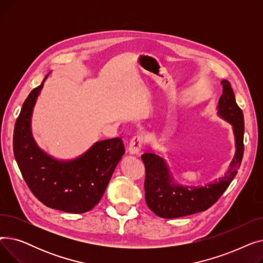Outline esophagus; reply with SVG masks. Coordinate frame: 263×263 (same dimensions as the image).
Here are the masks:
<instances>
[{
    "label": "esophagus",
    "mask_w": 263,
    "mask_h": 263,
    "mask_svg": "<svg viewBox=\"0 0 263 263\" xmlns=\"http://www.w3.org/2000/svg\"><path fill=\"white\" fill-rule=\"evenodd\" d=\"M144 143H145V139L142 134L133 136L132 140L130 141V144H129V148H128L129 153L131 155H137L141 151V149L143 148Z\"/></svg>",
    "instance_id": "1"
}]
</instances>
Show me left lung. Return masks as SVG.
Returning <instances> with one entry per match:
<instances>
[{
  "mask_svg": "<svg viewBox=\"0 0 263 263\" xmlns=\"http://www.w3.org/2000/svg\"><path fill=\"white\" fill-rule=\"evenodd\" d=\"M223 93L217 104V114L233 129L236 154L226 175L204 186H187L175 183L168 165L162 157L144 154L145 198L149 209L163 218L186 216L209 209L223 195L238 174L244 153V117L238 106L230 83L223 80Z\"/></svg>",
  "mask_w": 263,
  "mask_h": 263,
  "instance_id": "8db88e82",
  "label": "left lung"
}]
</instances>
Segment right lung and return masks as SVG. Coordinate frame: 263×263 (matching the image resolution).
<instances>
[{
    "label": "right lung",
    "instance_id": "right-lung-1",
    "mask_svg": "<svg viewBox=\"0 0 263 263\" xmlns=\"http://www.w3.org/2000/svg\"><path fill=\"white\" fill-rule=\"evenodd\" d=\"M41 84L25 99L13 131V155L27 186L49 208L84 213L100 201L124 154L120 137L95 143L73 160H58L41 150L32 134L33 108Z\"/></svg>",
    "mask_w": 263,
    "mask_h": 263
}]
</instances>
